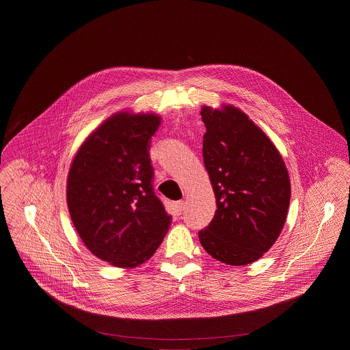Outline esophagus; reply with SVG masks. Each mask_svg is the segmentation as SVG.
Returning <instances> with one entry per match:
<instances>
[{
  "instance_id": "34e87169",
  "label": "esophagus",
  "mask_w": 350,
  "mask_h": 350,
  "mask_svg": "<svg viewBox=\"0 0 350 350\" xmlns=\"http://www.w3.org/2000/svg\"><path fill=\"white\" fill-rule=\"evenodd\" d=\"M174 206H176L177 213H178V215H181V213H183V211H184V206H185V205H184V201H177Z\"/></svg>"
}]
</instances>
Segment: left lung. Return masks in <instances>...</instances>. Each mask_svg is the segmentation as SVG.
Wrapping results in <instances>:
<instances>
[{
  "instance_id": "obj_1",
  "label": "left lung",
  "mask_w": 350,
  "mask_h": 350,
  "mask_svg": "<svg viewBox=\"0 0 350 350\" xmlns=\"http://www.w3.org/2000/svg\"><path fill=\"white\" fill-rule=\"evenodd\" d=\"M202 157L217 209L198 232L216 260L245 266L260 259L286 220L291 183L278 149L243 112L202 107Z\"/></svg>"
}]
</instances>
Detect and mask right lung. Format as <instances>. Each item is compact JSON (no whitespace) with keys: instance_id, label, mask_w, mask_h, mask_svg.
Masks as SVG:
<instances>
[{"instance_id":"right-lung-1","label":"right lung","mask_w":350,"mask_h":350,"mask_svg":"<svg viewBox=\"0 0 350 350\" xmlns=\"http://www.w3.org/2000/svg\"><path fill=\"white\" fill-rule=\"evenodd\" d=\"M161 124L154 113L120 112L80 146L68 176V208L88 251L133 269L162 243L172 217L154 191L149 144Z\"/></svg>"}]
</instances>
